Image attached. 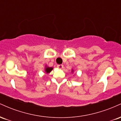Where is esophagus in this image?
<instances>
[{"instance_id": "obj_1", "label": "esophagus", "mask_w": 121, "mask_h": 121, "mask_svg": "<svg viewBox=\"0 0 121 121\" xmlns=\"http://www.w3.org/2000/svg\"><path fill=\"white\" fill-rule=\"evenodd\" d=\"M64 67V65L62 64H60V65H57V68H59V69H62Z\"/></svg>"}]
</instances>
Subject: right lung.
Listing matches in <instances>:
<instances>
[{
    "mask_svg": "<svg viewBox=\"0 0 121 121\" xmlns=\"http://www.w3.org/2000/svg\"><path fill=\"white\" fill-rule=\"evenodd\" d=\"M53 69V68H51V67H45V72H46L47 73H49L52 71V70Z\"/></svg>",
    "mask_w": 121,
    "mask_h": 121,
    "instance_id": "1",
    "label": "right lung"
}]
</instances>
